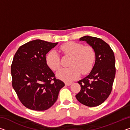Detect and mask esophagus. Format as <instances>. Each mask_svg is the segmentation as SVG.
Listing matches in <instances>:
<instances>
[{
  "label": "esophagus",
  "mask_w": 130,
  "mask_h": 130,
  "mask_svg": "<svg viewBox=\"0 0 130 130\" xmlns=\"http://www.w3.org/2000/svg\"><path fill=\"white\" fill-rule=\"evenodd\" d=\"M72 84V83H68V82H66L65 83V85H68V86H69V85H70Z\"/></svg>",
  "instance_id": "1"
}]
</instances>
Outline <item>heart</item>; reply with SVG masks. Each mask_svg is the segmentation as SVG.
Instances as JSON below:
<instances>
[{"label": "heart", "instance_id": "1", "mask_svg": "<svg viewBox=\"0 0 130 130\" xmlns=\"http://www.w3.org/2000/svg\"><path fill=\"white\" fill-rule=\"evenodd\" d=\"M60 51L65 55L71 57L69 68L60 69L57 75L59 78L67 82H70L78 78L81 73L86 74L91 71L95 60V52L91 46H84L83 44L68 42L61 45ZM46 62L49 67L54 71L60 68V58L54 50L48 53Z\"/></svg>", "mask_w": 130, "mask_h": 130}]
</instances>
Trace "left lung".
<instances>
[{"label": "left lung", "mask_w": 130, "mask_h": 130, "mask_svg": "<svg viewBox=\"0 0 130 130\" xmlns=\"http://www.w3.org/2000/svg\"><path fill=\"white\" fill-rule=\"evenodd\" d=\"M80 41H86L93 48L96 60L91 73L78 81L81 90L76 98L88 107L100 105L111 94L116 68L114 53L107 43L96 37L84 36Z\"/></svg>", "instance_id": "obj_1"}]
</instances>
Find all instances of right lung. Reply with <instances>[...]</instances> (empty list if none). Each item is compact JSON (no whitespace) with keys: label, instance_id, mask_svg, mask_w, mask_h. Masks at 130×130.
I'll return each mask as SVG.
<instances>
[{"label":"right lung","instance_id":"obj_1","mask_svg":"<svg viewBox=\"0 0 130 130\" xmlns=\"http://www.w3.org/2000/svg\"><path fill=\"white\" fill-rule=\"evenodd\" d=\"M57 43L36 39L22 45L14 55L11 68L12 85L22 104L28 109H49L65 86L46 62V54Z\"/></svg>","mask_w":130,"mask_h":130}]
</instances>
